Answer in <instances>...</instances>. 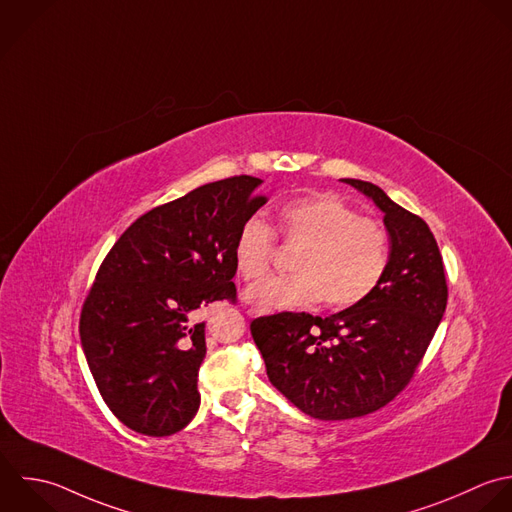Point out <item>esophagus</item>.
<instances>
[{"label": "esophagus", "instance_id": "1", "mask_svg": "<svg viewBox=\"0 0 512 512\" xmlns=\"http://www.w3.org/2000/svg\"><path fill=\"white\" fill-rule=\"evenodd\" d=\"M247 315H249V317H257V315H259V311H257V309H249V311H247Z\"/></svg>", "mask_w": 512, "mask_h": 512}]
</instances>
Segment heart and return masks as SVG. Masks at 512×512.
<instances>
[{
	"label": "heart",
	"mask_w": 512,
	"mask_h": 512,
	"mask_svg": "<svg viewBox=\"0 0 512 512\" xmlns=\"http://www.w3.org/2000/svg\"><path fill=\"white\" fill-rule=\"evenodd\" d=\"M277 231L285 245L299 247L289 277H267L247 289L245 299L263 313L307 307L323 299L347 309L365 301L389 267L385 227L333 195L293 199L277 211ZM275 253V233L259 217L247 219L235 237L233 261L245 281L263 277Z\"/></svg>",
	"instance_id": "b5f03b06"
}]
</instances>
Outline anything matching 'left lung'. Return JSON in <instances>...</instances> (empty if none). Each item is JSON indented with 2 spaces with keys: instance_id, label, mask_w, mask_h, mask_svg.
<instances>
[{
  "instance_id": "1",
  "label": "left lung",
  "mask_w": 512,
  "mask_h": 512,
  "mask_svg": "<svg viewBox=\"0 0 512 512\" xmlns=\"http://www.w3.org/2000/svg\"><path fill=\"white\" fill-rule=\"evenodd\" d=\"M385 215L389 267L359 305L329 317L279 313L251 323L267 377L297 409L321 421L369 415L411 381L447 307L443 257L429 225L359 179Z\"/></svg>"
}]
</instances>
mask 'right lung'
Segmentation results:
<instances>
[{
    "label": "right lung",
    "mask_w": 512,
    "mask_h": 512,
    "mask_svg": "<svg viewBox=\"0 0 512 512\" xmlns=\"http://www.w3.org/2000/svg\"><path fill=\"white\" fill-rule=\"evenodd\" d=\"M259 185L229 177L155 207L101 263L79 337L103 401L131 431L169 437L197 415L207 351L197 311L235 299V237L267 203Z\"/></svg>",
    "instance_id": "1"
}]
</instances>
